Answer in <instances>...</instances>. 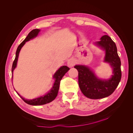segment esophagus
Listing matches in <instances>:
<instances>
[{"mask_svg":"<svg viewBox=\"0 0 133 133\" xmlns=\"http://www.w3.org/2000/svg\"><path fill=\"white\" fill-rule=\"evenodd\" d=\"M74 64H75L74 62L73 61H72V60H70V61H69L68 63V65L70 68L73 67L74 65Z\"/></svg>","mask_w":133,"mask_h":133,"instance_id":"1","label":"esophagus"}]
</instances>
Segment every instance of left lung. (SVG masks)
<instances>
[{
  "mask_svg": "<svg viewBox=\"0 0 133 133\" xmlns=\"http://www.w3.org/2000/svg\"><path fill=\"white\" fill-rule=\"evenodd\" d=\"M106 51L105 62L110 64L113 75L109 80H100L96 77L90 68L84 65H75L78 71V83L80 90L87 98L98 99L107 97L114 91L122 78L121 62L115 43L107 35H104L96 43Z\"/></svg>",
  "mask_w": 133,
  "mask_h": 133,
  "instance_id": "1",
  "label": "left lung"
}]
</instances>
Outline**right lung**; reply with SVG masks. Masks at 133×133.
Returning a JSON list of instances; mask_svg holds the SVG:
<instances>
[{
    "label": "right lung",
    "mask_w": 133,
    "mask_h": 133,
    "mask_svg": "<svg viewBox=\"0 0 133 133\" xmlns=\"http://www.w3.org/2000/svg\"><path fill=\"white\" fill-rule=\"evenodd\" d=\"M39 31H40V30L38 29L32 30L30 32V33L28 34L26 38L24 40V41L21 44H20V45L18 46L17 51H16L15 58L13 63V65H12V68H11L12 74H13L14 69L15 68L16 66H17V61H18L19 53L20 52V50H21V48H22V46L24 45L25 42L30 41V39L34 38L35 37H37ZM69 69H70L69 68H68L67 66H63L59 68V69L57 71V72L55 73V74L54 75V76H53L54 78H55V81L53 88H52L51 90L49 92H48V94H46L45 95L41 96V97H40V98L33 99V100H25V99H24V98H22V96L20 95L17 91L16 92H17V93L19 95V96H21V98L24 100V102H25L28 104H29V105H44V104H45L47 103H49L53 101V100H54L55 99V98L57 97V96L58 93L59 89L60 81H61V80L64 76V75H65V74Z\"/></svg>",
    "instance_id": "1"
}]
</instances>
